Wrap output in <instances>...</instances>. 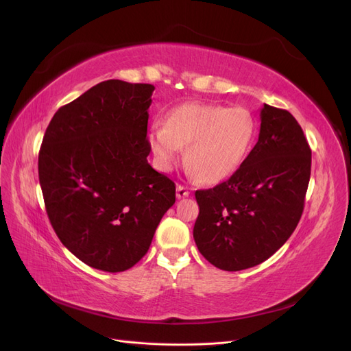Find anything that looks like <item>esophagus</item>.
I'll return each mask as SVG.
<instances>
[{"label":"esophagus","mask_w":351,"mask_h":351,"mask_svg":"<svg viewBox=\"0 0 351 351\" xmlns=\"http://www.w3.org/2000/svg\"><path fill=\"white\" fill-rule=\"evenodd\" d=\"M176 195H177V199H183V197H187L190 195V192H189V189L186 186L180 184L176 189Z\"/></svg>","instance_id":"34e87169"}]
</instances>
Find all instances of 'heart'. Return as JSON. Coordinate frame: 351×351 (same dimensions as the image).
<instances>
[{
  "instance_id": "b5f03b06",
  "label": "heart",
  "mask_w": 351,
  "mask_h": 351,
  "mask_svg": "<svg viewBox=\"0 0 351 351\" xmlns=\"http://www.w3.org/2000/svg\"><path fill=\"white\" fill-rule=\"evenodd\" d=\"M254 115L244 107L189 102L169 110L164 125L147 133V146L161 171H171L186 146L189 174L215 184L234 174L256 136Z\"/></svg>"
}]
</instances>
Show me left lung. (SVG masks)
Masks as SVG:
<instances>
[{"label": "left lung", "mask_w": 351, "mask_h": 351, "mask_svg": "<svg viewBox=\"0 0 351 351\" xmlns=\"http://www.w3.org/2000/svg\"><path fill=\"white\" fill-rule=\"evenodd\" d=\"M312 151L300 124L263 104L258 143L227 182L196 190L193 239L208 262L241 271L271 258L299 224Z\"/></svg>", "instance_id": "8db88e82"}]
</instances>
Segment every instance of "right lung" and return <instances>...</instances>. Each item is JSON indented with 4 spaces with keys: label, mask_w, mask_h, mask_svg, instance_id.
Listing matches in <instances>:
<instances>
[{
    "label": "right lung",
    "mask_w": 351,
    "mask_h": 351,
    "mask_svg": "<svg viewBox=\"0 0 351 351\" xmlns=\"http://www.w3.org/2000/svg\"><path fill=\"white\" fill-rule=\"evenodd\" d=\"M155 88L105 80L61 107L39 151V183L61 243L82 262L123 272L149 250L176 184L147 162Z\"/></svg>",
    "instance_id": "1"
}]
</instances>
